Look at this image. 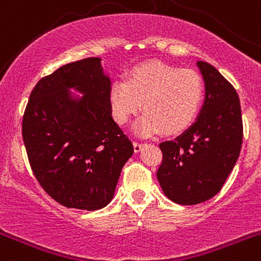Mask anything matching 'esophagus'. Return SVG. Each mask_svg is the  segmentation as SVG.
Here are the masks:
<instances>
[{
	"label": "esophagus",
	"instance_id": "obj_1",
	"mask_svg": "<svg viewBox=\"0 0 261 261\" xmlns=\"http://www.w3.org/2000/svg\"><path fill=\"white\" fill-rule=\"evenodd\" d=\"M144 142L141 141H135V144H133V146H135V151L136 153H138V151H141V149L144 147Z\"/></svg>",
	"mask_w": 261,
	"mask_h": 261
}]
</instances>
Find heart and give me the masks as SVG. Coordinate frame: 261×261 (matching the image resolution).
I'll return each mask as SVG.
<instances>
[{"instance_id": "obj_1", "label": "heart", "mask_w": 261, "mask_h": 261, "mask_svg": "<svg viewBox=\"0 0 261 261\" xmlns=\"http://www.w3.org/2000/svg\"><path fill=\"white\" fill-rule=\"evenodd\" d=\"M201 75L192 69H179L162 61H146L132 66L126 78L115 80L108 100L115 121L124 125L138 111V133L156 132L171 136L186 130L199 115L204 102Z\"/></svg>"}]
</instances>
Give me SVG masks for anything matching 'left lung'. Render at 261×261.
I'll use <instances>...</instances> for the list:
<instances>
[{
  "instance_id": "left-lung-1",
  "label": "left lung",
  "mask_w": 261,
  "mask_h": 261,
  "mask_svg": "<svg viewBox=\"0 0 261 261\" xmlns=\"http://www.w3.org/2000/svg\"><path fill=\"white\" fill-rule=\"evenodd\" d=\"M205 81V102L195 123L172 141L159 144L156 177L171 201L195 205L220 192L242 149L239 96L213 65L197 61Z\"/></svg>"
}]
</instances>
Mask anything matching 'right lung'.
Masks as SVG:
<instances>
[{
  "mask_svg": "<svg viewBox=\"0 0 261 261\" xmlns=\"http://www.w3.org/2000/svg\"><path fill=\"white\" fill-rule=\"evenodd\" d=\"M111 81L100 59L60 66L32 89L22 120L30 166L41 188L66 208L96 211L114 197L132 141L112 119ZM75 87L87 95L73 99Z\"/></svg>",
  "mask_w": 261,
  "mask_h": 261,
  "instance_id": "1",
  "label": "right lung"
}]
</instances>
